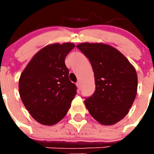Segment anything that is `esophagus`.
Returning <instances> with one entry per match:
<instances>
[{
    "label": "esophagus",
    "mask_w": 154,
    "mask_h": 154,
    "mask_svg": "<svg viewBox=\"0 0 154 154\" xmlns=\"http://www.w3.org/2000/svg\"><path fill=\"white\" fill-rule=\"evenodd\" d=\"M77 88H79V89H81V83H80V81H78L77 83Z\"/></svg>",
    "instance_id": "esophagus-1"
}]
</instances>
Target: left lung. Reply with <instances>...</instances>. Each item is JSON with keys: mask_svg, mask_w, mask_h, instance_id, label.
I'll use <instances>...</instances> for the list:
<instances>
[{"mask_svg": "<svg viewBox=\"0 0 154 154\" xmlns=\"http://www.w3.org/2000/svg\"><path fill=\"white\" fill-rule=\"evenodd\" d=\"M77 48L89 60L95 91L84 103L91 116L103 125H112L125 117L137 93L134 67L117 49L102 43H82Z\"/></svg>", "mask_w": 154, "mask_h": 154, "instance_id": "8db88e82", "label": "left lung"}]
</instances>
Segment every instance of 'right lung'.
<instances>
[{
    "instance_id": "add662e5",
    "label": "right lung",
    "mask_w": 154,
    "mask_h": 154,
    "mask_svg": "<svg viewBox=\"0 0 154 154\" xmlns=\"http://www.w3.org/2000/svg\"><path fill=\"white\" fill-rule=\"evenodd\" d=\"M74 48L73 43L46 46L21 74L20 97L31 116L42 125H54L61 121L77 94V86L68 78L65 63Z\"/></svg>"
}]
</instances>
